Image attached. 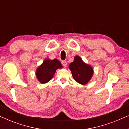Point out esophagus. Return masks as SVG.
<instances>
[{"label": "esophagus", "instance_id": "1", "mask_svg": "<svg viewBox=\"0 0 129 129\" xmlns=\"http://www.w3.org/2000/svg\"><path fill=\"white\" fill-rule=\"evenodd\" d=\"M61 64H62V65L64 67H66V66H67V62H66V61H65V60H63L62 61H61Z\"/></svg>", "mask_w": 129, "mask_h": 129}]
</instances>
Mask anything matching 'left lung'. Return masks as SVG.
Instances as JSON below:
<instances>
[{"mask_svg":"<svg viewBox=\"0 0 129 129\" xmlns=\"http://www.w3.org/2000/svg\"><path fill=\"white\" fill-rule=\"evenodd\" d=\"M73 79L82 84H86L90 80L93 73L92 68L84 63L79 56H75L73 62L69 66Z\"/></svg>","mask_w":129,"mask_h":129,"instance_id":"1","label":"left lung"}]
</instances>
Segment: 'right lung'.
I'll list each match as a JSON object with an SVG mask.
<instances>
[{
  "instance_id": "obj_1",
  "label": "right lung",
  "mask_w": 129,
  "mask_h": 129,
  "mask_svg": "<svg viewBox=\"0 0 129 129\" xmlns=\"http://www.w3.org/2000/svg\"><path fill=\"white\" fill-rule=\"evenodd\" d=\"M62 65L59 60L46 59L36 70V76L41 83H46L53 78L57 69H61Z\"/></svg>"
}]
</instances>
